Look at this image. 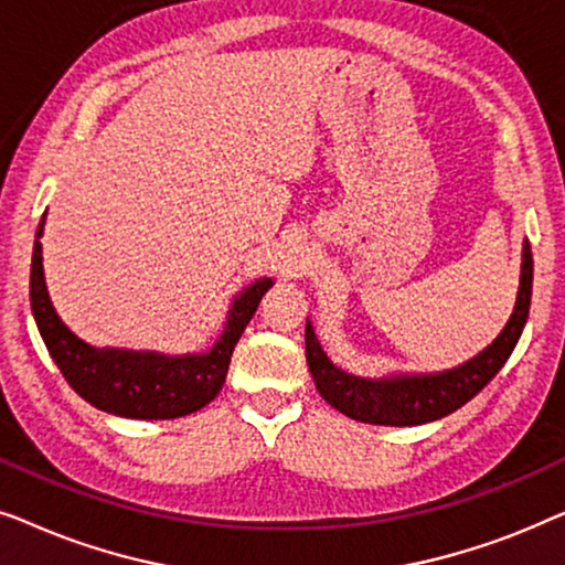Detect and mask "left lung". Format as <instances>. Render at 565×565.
<instances>
[{
  "instance_id": "1",
  "label": "left lung",
  "mask_w": 565,
  "mask_h": 565,
  "mask_svg": "<svg viewBox=\"0 0 565 565\" xmlns=\"http://www.w3.org/2000/svg\"><path fill=\"white\" fill-rule=\"evenodd\" d=\"M532 298V249L522 242L520 290H516L514 311L499 331V337L478 352L476 358L458 367L439 373H396L385 377H360L337 367L321 350L311 321H306V360L311 370L316 391L323 401L350 419L385 427H416L458 412L462 404L478 396L491 377L504 367L509 354L520 342L524 323L530 316Z\"/></svg>"
}]
</instances>
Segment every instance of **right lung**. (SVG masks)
<instances>
[{"label": "right lung", "instance_id": "1", "mask_svg": "<svg viewBox=\"0 0 565 565\" xmlns=\"http://www.w3.org/2000/svg\"><path fill=\"white\" fill-rule=\"evenodd\" d=\"M43 226L45 213L35 231L30 306L38 331L68 385L99 412L126 419H177L211 404L226 383L238 337L252 321L262 296L275 285L273 277H259L231 300L221 337L207 352L161 354L118 347L99 350L76 337L51 303L43 275Z\"/></svg>", "mask_w": 565, "mask_h": 565}]
</instances>
